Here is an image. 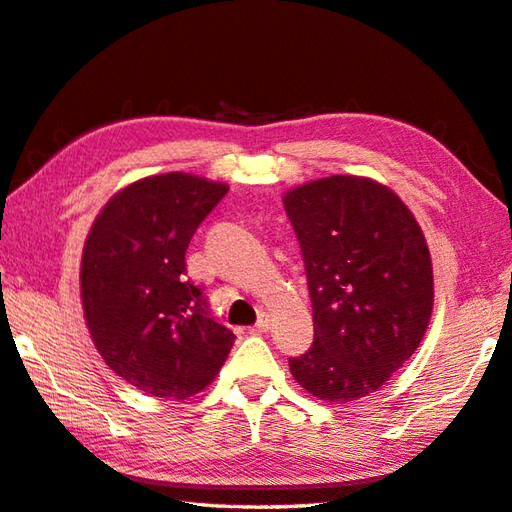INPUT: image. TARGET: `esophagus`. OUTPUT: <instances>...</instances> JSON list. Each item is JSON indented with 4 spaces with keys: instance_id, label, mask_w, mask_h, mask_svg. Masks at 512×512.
Wrapping results in <instances>:
<instances>
[{
    "instance_id": "obj_1",
    "label": "esophagus",
    "mask_w": 512,
    "mask_h": 512,
    "mask_svg": "<svg viewBox=\"0 0 512 512\" xmlns=\"http://www.w3.org/2000/svg\"><path fill=\"white\" fill-rule=\"evenodd\" d=\"M270 328V319H268V315H262L257 319V324L255 326H250V333L253 335H259V333H266V330Z\"/></svg>"
}]
</instances>
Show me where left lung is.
Segmentation results:
<instances>
[{
  "label": "left lung",
  "mask_w": 512,
  "mask_h": 512,
  "mask_svg": "<svg viewBox=\"0 0 512 512\" xmlns=\"http://www.w3.org/2000/svg\"><path fill=\"white\" fill-rule=\"evenodd\" d=\"M315 337L290 373L324 402L366 397L415 353L433 313V266L417 219L393 190L333 175L290 190Z\"/></svg>",
  "instance_id": "8db88e82"
}]
</instances>
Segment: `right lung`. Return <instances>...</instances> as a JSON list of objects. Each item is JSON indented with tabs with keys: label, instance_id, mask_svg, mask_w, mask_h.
Listing matches in <instances>:
<instances>
[{
	"label": "right lung",
	"instance_id": "add662e5",
	"mask_svg": "<svg viewBox=\"0 0 512 512\" xmlns=\"http://www.w3.org/2000/svg\"><path fill=\"white\" fill-rule=\"evenodd\" d=\"M228 186L186 173L139 179L110 199L86 237L82 302L110 370L155 397L210 384L235 333L186 277V250Z\"/></svg>",
	"mask_w": 512,
	"mask_h": 512
}]
</instances>
